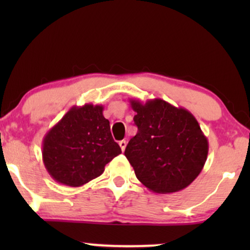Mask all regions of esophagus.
<instances>
[{
    "label": "esophagus",
    "instance_id": "34e87169",
    "mask_svg": "<svg viewBox=\"0 0 250 250\" xmlns=\"http://www.w3.org/2000/svg\"><path fill=\"white\" fill-rule=\"evenodd\" d=\"M126 145H127V142H126L125 140H122V141H119V146H121L122 151H124V150H125Z\"/></svg>",
    "mask_w": 250,
    "mask_h": 250
}]
</instances>
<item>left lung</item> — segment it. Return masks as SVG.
I'll return each instance as SVG.
<instances>
[{
  "label": "left lung",
  "instance_id": "obj_1",
  "mask_svg": "<svg viewBox=\"0 0 250 250\" xmlns=\"http://www.w3.org/2000/svg\"><path fill=\"white\" fill-rule=\"evenodd\" d=\"M129 102L136 112L138 133L129 140L125 156L138 180L156 193L186 189L200 174L208 155L199 123L189 110L162 99Z\"/></svg>",
  "mask_w": 250,
  "mask_h": 250
}]
</instances>
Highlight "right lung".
Here are the masks:
<instances>
[{"mask_svg": "<svg viewBox=\"0 0 250 250\" xmlns=\"http://www.w3.org/2000/svg\"><path fill=\"white\" fill-rule=\"evenodd\" d=\"M102 111L101 104L74 105L44 136V166L58 183L84 186L100 176L104 166L122 153Z\"/></svg>", "mask_w": 250, "mask_h": 250, "instance_id": "obj_1", "label": "right lung"}]
</instances>
